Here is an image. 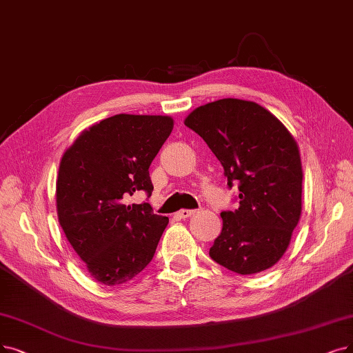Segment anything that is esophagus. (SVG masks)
<instances>
[{
    "mask_svg": "<svg viewBox=\"0 0 353 353\" xmlns=\"http://www.w3.org/2000/svg\"><path fill=\"white\" fill-rule=\"evenodd\" d=\"M192 214H194V210H179L176 213V217L187 219V217H191Z\"/></svg>",
    "mask_w": 353,
    "mask_h": 353,
    "instance_id": "34e87169",
    "label": "esophagus"
}]
</instances>
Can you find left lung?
I'll return each instance as SVG.
<instances>
[{
  "mask_svg": "<svg viewBox=\"0 0 353 353\" xmlns=\"http://www.w3.org/2000/svg\"><path fill=\"white\" fill-rule=\"evenodd\" d=\"M185 125L220 161L239 207L220 214L210 258L241 275L262 272L285 253L301 214L303 169L297 142L270 111L223 98L195 108Z\"/></svg>",
  "mask_w": 353,
  "mask_h": 353,
  "instance_id": "obj_1",
  "label": "left lung"
}]
</instances>
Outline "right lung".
I'll return each instance as SVG.
<instances>
[{
	"label": "right lung",
	"instance_id": "right-lung-1",
	"mask_svg": "<svg viewBox=\"0 0 353 353\" xmlns=\"http://www.w3.org/2000/svg\"><path fill=\"white\" fill-rule=\"evenodd\" d=\"M174 120L116 114L82 132L65 153L56 182L59 224L91 276L117 285L142 272L169 223L149 203L129 205L139 191L152 195L149 166Z\"/></svg>",
	"mask_w": 353,
	"mask_h": 353
}]
</instances>
